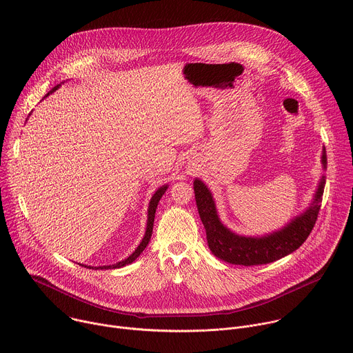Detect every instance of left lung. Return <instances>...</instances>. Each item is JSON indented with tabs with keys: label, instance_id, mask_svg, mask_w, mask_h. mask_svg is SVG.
Returning a JSON list of instances; mask_svg holds the SVG:
<instances>
[{
	"label": "left lung",
	"instance_id": "left-lung-1",
	"mask_svg": "<svg viewBox=\"0 0 353 353\" xmlns=\"http://www.w3.org/2000/svg\"><path fill=\"white\" fill-rule=\"evenodd\" d=\"M325 154H323V165L325 168ZM324 177L320 181L312 207L279 232L264 237H244L226 229L216 214L212 195L207 185L194 181V192L196 208L201 221L207 230V240L212 254L222 261L234 265H261L274 263L297 250L312 233L321 207V195L324 192Z\"/></svg>",
	"mask_w": 353,
	"mask_h": 353
}]
</instances>
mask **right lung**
Segmentation results:
<instances>
[{"mask_svg": "<svg viewBox=\"0 0 353 353\" xmlns=\"http://www.w3.org/2000/svg\"><path fill=\"white\" fill-rule=\"evenodd\" d=\"M57 88H59V86H56L52 92H54ZM166 188H168V185L161 187V188L154 194L152 199H150V203H149V210H148L146 232H145V236H143V239H142L141 244L137 247V250L134 251V253H132L128 259H125V260H123V261H120V263H117V264H113V265H103V267H96V270H97V268H102V270H108V268H121V267H124V265H127V264H131L132 261H135V260L139 257V254L142 253V251L145 250V247L148 245V243H149V240H150V236H152V230H154V221H155V212H157V208H158V203H159V199L162 198V195L165 194ZM89 268H90V267H89Z\"/></svg>", "mask_w": 353, "mask_h": 353, "instance_id": "right-lung-1", "label": "right lung"}]
</instances>
